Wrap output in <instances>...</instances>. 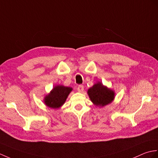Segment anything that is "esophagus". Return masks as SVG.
<instances>
[{"label":"esophagus","instance_id":"esophagus-1","mask_svg":"<svg viewBox=\"0 0 158 158\" xmlns=\"http://www.w3.org/2000/svg\"><path fill=\"white\" fill-rule=\"evenodd\" d=\"M83 89H84V87L82 85H79L77 87V91H79V92H83Z\"/></svg>","mask_w":158,"mask_h":158}]
</instances>
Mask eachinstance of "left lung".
I'll return each instance as SVG.
<instances>
[{"label": "left lung", "instance_id": "1", "mask_svg": "<svg viewBox=\"0 0 158 158\" xmlns=\"http://www.w3.org/2000/svg\"><path fill=\"white\" fill-rule=\"evenodd\" d=\"M91 101L94 105L103 107L110 104L114 99V91L104 86L101 82H98L87 91Z\"/></svg>", "mask_w": 158, "mask_h": 158}]
</instances>
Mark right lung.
<instances>
[{
	"label": "right lung",
	"mask_w": 158,
	"mask_h": 158,
	"mask_svg": "<svg viewBox=\"0 0 158 158\" xmlns=\"http://www.w3.org/2000/svg\"><path fill=\"white\" fill-rule=\"evenodd\" d=\"M72 90L73 88L70 87H65L60 85L55 86L52 91L45 96L44 100V104L48 107L51 108H59L64 104Z\"/></svg>",
	"instance_id": "right-lung-1"
}]
</instances>
